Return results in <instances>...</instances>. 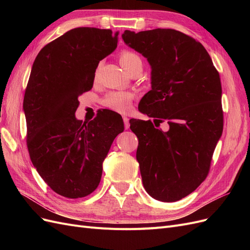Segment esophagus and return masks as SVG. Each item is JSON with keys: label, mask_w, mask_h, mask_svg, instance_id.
Here are the masks:
<instances>
[{"label": "esophagus", "mask_w": 250, "mask_h": 250, "mask_svg": "<svg viewBox=\"0 0 250 250\" xmlns=\"http://www.w3.org/2000/svg\"><path fill=\"white\" fill-rule=\"evenodd\" d=\"M123 121H124V126H125V129H128L129 128L130 124H129V118L127 117H123Z\"/></svg>", "instance_id": "1"}]
</instances>
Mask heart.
Wrapping results in <instances>:
<instances>
[{"label":"heart","mask_w":250,"mask_h":250,"mask_svg":"<svg viewBox=\"0 0 250 250\" xmlns=\"http://www.w3.org/2000/svg\"><path fill=\"white\" fill-rule=\"evenodd\" d=\"M120 63L128 73H130L135 67L142 66V60L135 53L123 51L120 54ZM132 98L133 96L130 93L110 92L104 98L103 104L111 110L124 113L130 110Z\"/></svg>","instance_id":"heart-1"}]
</instances>
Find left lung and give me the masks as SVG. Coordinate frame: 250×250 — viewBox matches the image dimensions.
I'll return each mask as SVG.
<instances>
[{
	"instance_id": "1",
	"label": "left lung",
	"mask_w": 250,
	"mask_h": 250,
	"mask_svg": "<svg viewBox=\"0 0 250 250\" xmlns=\"http://www.w3.org/2000/svg\"><path fill=\"white\" fill-rule=\"evenodd\" d=\"M122 39L151 66V89L142 98L139 110L158 125L163 120L169 124L164 132L151 121H129L139 139L137 160L143 186L156 200H180L208 176L221 138L219 73L202 44L176 30H125Z\"/></svg>"
}]
</instances>
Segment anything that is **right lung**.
Wrapping results in <instances>:
<instances>
[{
	"label": "right lung",
	"instance_id": "right-lung-1",
	"mask_svg": "<svg viewBox=\"0 0 250 250\" xmlns=\"http://www.w3.org/2000/svg\"><path fill=\"white\" fill-rule=\"evenodd\" d=\"M119 32L79 27L46 44L37 54L24 97L27 146L36 171L66 198L93 193L122 117L102 110L89 122L76 119L78 97L92 89L100 60L118 46Z\"/></svg>",
	"mask_w": 250,
	"mask_h": 250
}]
</instances>
